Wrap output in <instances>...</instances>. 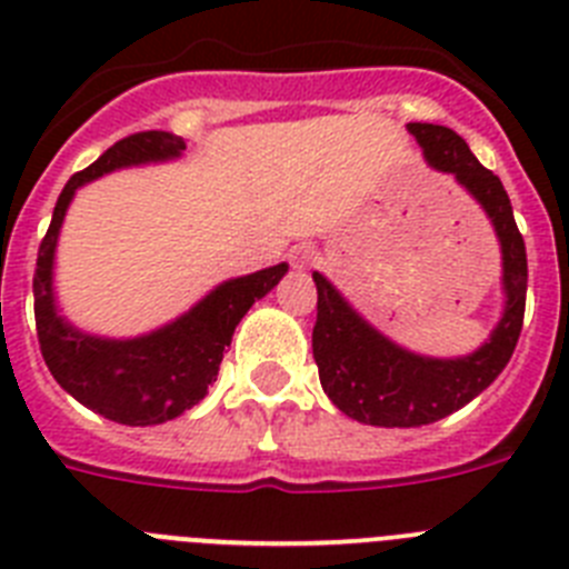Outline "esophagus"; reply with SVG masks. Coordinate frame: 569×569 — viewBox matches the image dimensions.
Returning a JSON list of instances; mask_svg holds the SVG:
<instances>
[{"mask_svg":"<svg viewBox=\"0 0 569 569\" xmlns=\"http://www.w3.org/2000/svg\"><path fill=\"white\" fill-rule=\"evenodd\" d=\"M312 246H295V249H291V254H289V260H291V266H295V269H303L306 263H309V260H312Z\"/></svg>","mask_w":569,"mask_h":569,"instance_id":"esophagus-1","label":"esophagus"}]
</instances>
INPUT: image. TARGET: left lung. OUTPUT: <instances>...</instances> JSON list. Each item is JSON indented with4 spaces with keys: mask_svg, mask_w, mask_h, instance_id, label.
<instances>
[{
    "mask_svg": "<svg viewBox=\"0 0 569 569\" xmlns=\"http://www.w3.org/2000/svg\"><path fill=\"white\" fill-rule=\"evenodd\" d=\"M407 128L429 166L456 177L496 226L507 306L481 349L452 360L423 358L383 338L315 271L318 320L312 352L320 387L340 412L372 427H423L467 407L510 363L527 303V249L501 180L476 160L452 128L432 122H409Z\"/></svg>",
    "mask_w": 569,
    "mask_h": 569,
    "instance_id": "8db88e82",
    "label": "left lung"
}]
</instances>
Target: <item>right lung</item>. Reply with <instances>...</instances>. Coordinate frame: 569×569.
<instances>
[{
  "mask_svg": "<svg viewBox=\"0 0 569 569\" xmlns=\"http://www.w3.org/2000/svg\"><path fill=\"white\" fill-rule=\"evenodd\" d=\"M182 151V137L168 131H140L113 142L100 160L66 182L48 234L39 243L33 315L42 358L59 387L73 395L82 407L126 427L166 423L200 403L211 380H217V369L226 346H231L237 323L243 320L251 303L266 298L289 271V266L278 263L246 278L226 280L177 320L128 340L79 332L57 312L53 251L73 191L117 168L174 160Z\"/></svg>",
  "mask_w": 569,
  "mask_h": 569,
  "instance_id": "add662e5",
  "label": "right lung"
}]
</instances>
